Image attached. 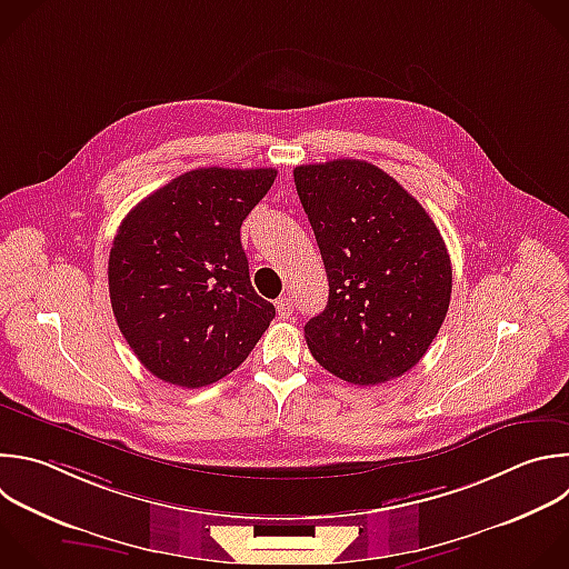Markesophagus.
<instances>
[{"label": "esophagus", "instance_id": "esophagus-1", "mask_svg": "<svg viewBox=\"0 0 569 569\" xmlns=\"http://www.w3.org/2000/svg\"><path fill=\"white\" fill-rule=\"evenodd\" d=\"M274 308H277V312H279V317H281V319L292 317V310H295V306H292V299H290V297H279V299L274 301Z\"/></svg>", "mask_w": 569, "mask_h": 569}]
</instances>
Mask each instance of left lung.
I'll list each match as a JSON object with an SVG mask.
<instances>
[{
	"label": "left lung",
	"mask_w": 569,
	"mask_h": 569,
	"mask_svg": "<svg viewBox=\"0 0 569 569\" xmlns=\"http://www.w3.org/2000/svg\"><path fill=\"white\" fill-rule=\"evenodd\" d=\"M295 184L328 277V303L303 326L312 357L357 387L405 375L451 301L440 230L393 176L366 160L299 164Z\"/></svg>",
	"instance_id": "8db88e82"
}]
</instances>
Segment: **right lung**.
<instances>
[{"mask_svg":"<svg viewBox=\"0 0 569 569\" xmlns=\"http://www.w3.org/2000/svg\"><path fill=\"white\" fill-rule=\"evenodd\" d=\"M274 178L272 167L192 169L122 219L109 252L111 308L158 380L182 389L219 382L274 319L241 246V226Z\"/></svg>","mask_w":569,"mask_h":569,"instance_id":"add662e5","label":"right lung"}]
</instances>
